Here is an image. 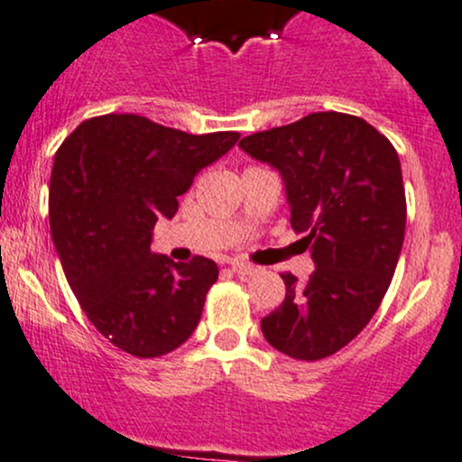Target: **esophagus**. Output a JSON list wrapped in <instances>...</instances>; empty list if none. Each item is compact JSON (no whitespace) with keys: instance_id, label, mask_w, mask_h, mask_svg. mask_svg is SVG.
<instances>
[{"instance_id":"34e87169","label":"esophagus","mask_w":462,"mask_h":462,"mask_svg":"<svg viewBox=\"0 0 462 462\" xmlns=\"http://www.w3.org/2000/svg\"><path fill=\"white\" fill-rule=\"evenodd\" d=\"M230 267H232V272L236 273V276H243V278L254 276V273H258V267H256V265H252V263L235 261V263H230Z\"/></svg>"}]
</instances>
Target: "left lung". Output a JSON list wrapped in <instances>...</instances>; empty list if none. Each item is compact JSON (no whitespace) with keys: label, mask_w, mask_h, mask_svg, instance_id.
I'll use <instances>...</instances> for the list:
<instances>
[{"label":"left lung","mask_w":462,"mask_h":462,"mask_svg":"<svg viewBox=\"0 0 462 462\" xmlns=\"http://www.w3.org/2000/svg\"><path fill=\"white\" fill-rule=\"evenodd\" d=\"M245 153L281 171L291 227L302 232L316 272L261 320L276 351L316 362L364 331L386 296L405 235V189L394 146L364 118L316 111L245 135Z\"/></svg>","instance_id":"left-lung-1"}]
</instances>
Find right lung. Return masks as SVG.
<instances>
[{
    "mask_svg": "<svg viewBox=\"0 0 462 462\" xmlns=\"http://www.w3.org/2000/svg\"><path fill=\"white\" fill-rule=\"evenodd\" d=\"M239 140L236 131L192 135L144 116L80 123L54 155L50 230L65 278L89 322L120 351L151 359L175 351L199 322L215 261L173 263L151 252L160 217Z\"/></svg>",
    "mask_w": 462,
    "mask_h": 462,
    "instance_id": "1",
    "label": "right lung"
}]
</instances>
